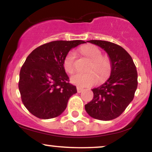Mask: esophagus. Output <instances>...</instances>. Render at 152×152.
Masks as SVG:
<instances>
[{
	"instance_id": "esophagus-1",
	"label": "esophagus",
	"mask_w": 152,
	"mask_h": 152,
	"mask_svg": "<svg viewBox=\"0 0 152 152\" xmlns=\"http://www.w3.org/2000/svg\"><path fill=\"white\" fill-rule=\"evenodd\" d=\"M83 90H84L83 88H81V87H77V91L78 93H80V92H83Z\"/></svg>"
}]
</instances>
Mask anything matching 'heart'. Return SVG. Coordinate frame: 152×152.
<instances>
[{
	"instance_id": "b5f03b06",
	"label": "heart",
	"mask_w": 152,
	"mask_h": 152,
	"mask_svg": "<svg viewBox=\"0 0 152 152\" xmlns=\"http://www.w3.org/2000/svg\"><path fill=\"white\" fill-rule=\"evenodd\" d=\"M80 52L91 60L87 73H76L71 77V83L80 87H91L96 85L99 78V83H102L110 76L112 70L110 60L102 56L99 48L92 45H87L80 48ZM76 53L74 50L68 52L63 60V67L69 74L74 72Z\"/></svg>"
}]
</instances>
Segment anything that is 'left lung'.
<instances>
[{"label": "left lung", "instance_id": "obj_1", "mask_svg": "<svg viewBox=\"0 0 152 152\" xmlns=\"http://www.w3.org/2000/svg\"><path fill=\"white\" fill-rule=\"evenodd\" d=\"M87 42L97 45L107 53L112 72L106 83L92 89L93 99L85 104V110L94 119L112 120L122 115L134 97L138 85L136 66L130 55L120 45L104 40Z\"/></svg>", "mask_w": 152, "mask_h": 152}]
</instances>
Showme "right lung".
I'll list each match as a JSON object with an SVG mask.
<instances>
[{
    "instance_id": "obj_1",
    "label": "right lung",
    "mask_w": 152,
    "mask_h": 152,
    "mask_svg": "<svg viewBox=\"0 0 152 152\" xmlns=\"http://www.w3.org/2000/svg\"><path fill=\"white\" fill-rule=\"evenodd\" d=\"M83 40H56L35 48L28 55L20 71L18 88L22 102L32 115L40 119L54 118L67 107L77 92L69 83L63 60L72 48Z\"/></svg>"
}]
</instances>
